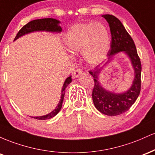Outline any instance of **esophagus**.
Wrapping results in <instances>:
<instances>
[{"instance_id": "1", "label": "esophagus", "mask_w": 155, "mask_h": 155, "mask_svg": "<svg viewBox=\"0 0 155 155\" xmlns=\"http://www.w3.org/2000/svg\"><path fill=\"white\" fill-rule=\"evenodd\" d=\"M81 74H82V71H81V68L76 69V71L74 72V74H73V77H74V78L79 77V76L81 75Z\"/></svg>"}]
</instances>
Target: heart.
<instances>
[{
	"label": "heart",
	"instance_id": "obj_1",
	"mask_svg": "<svg viewBox=\"0 0 155 155\" xmlns=\"http://www.w3.org/2000/svg\"><path fill=\"white\" fill-rule=\"evenodd\" d=\"M69 51H82L89 64L95 65L104 60L110 46V37L105 25L101 22H81L73 25L64 38Z\"/></svg>",
	"mask_w": 155,
	"mask_h": 155
}]
</instances>
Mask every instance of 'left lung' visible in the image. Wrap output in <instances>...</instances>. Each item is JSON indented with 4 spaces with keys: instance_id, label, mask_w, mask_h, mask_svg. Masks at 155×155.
Wrapping results in <instances>:
<instances>
[{
    "instance_id": "8db88e82",
    "label": "left lung",
    "mask_w": 155,
    "mask_h": 155,
    "mask_svg": "<svg viewBox=\"0 0 155 155\" xmlns=\"http://www.w3.org/2000/svg\"><path fill=\"white\" fill-rule=\"evenodd\" d=\"M102 17L109 25L111 35V48L108 52V59L117 52L124 51L130 59L134 69L135 78L132 86L127 92L120 94L108 92L101 86L97 78L101 68L97 66L95 70L89 71L94 77L95 84L92 96L95 108L104 114L117 116L129 110L139 95L141 84V63L134 41L120 19L110 15H105Z\"/></svg>"
}]
</instances>
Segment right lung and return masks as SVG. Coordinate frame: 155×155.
Here are the masks:
<instances>
[{
  "label": "right lung",
  "instance_id": "right-lung-1",
  "mask_svg": "<svg viewBox=\"0 0 155 155\" xmlns=\"http://www.w3.org/2000/svg\"><path fill=\"white\" fill-rule=\"evenodd\" d=\"M60 22L55 19L52 18H44V19H35V20L31 21L24 25L19 30L18 33H17V35H16L15 40L17 39L19 37L22 36L23 35L27 34V33H31V32L34 31H49V32H61L62 28L59 25ZM72 79L71 76L68 77L65 82L63 84V89H62L61 92V99H60L59 104H58V106L55 108L54 110H53L51 113L48 114L47 115L41 117H34L33 118L36 119V120H48V119H51L54 117L60 111L62 108V104H63V101L64 99V95L65 93V88L67 87L68 85L71 82Z\"/></svg>",
  "mask_w": 155,
  "mask_h": 155
}]
</instances>
